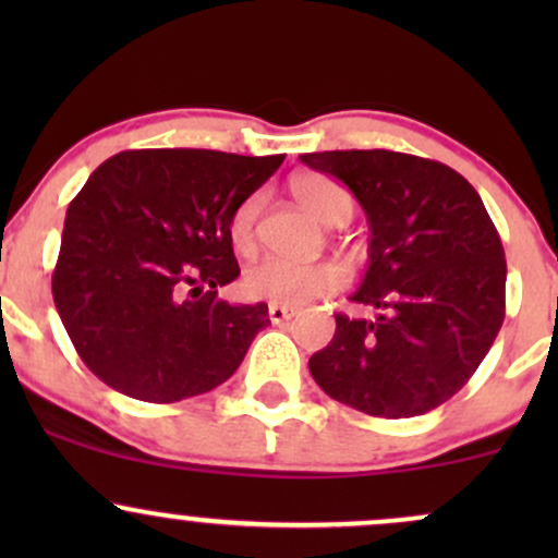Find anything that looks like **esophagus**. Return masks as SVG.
Instances as JSON below:
<instances>
[{
  "label": "esophagus",
  "mask_w": 558,
  "mask_h": 558,
  "mask_svg": "<svg viewBox=\"0 0 558 558\" xmlns=\"http://www.w3.org/2000/svg\"><path fill=\"white\" fill-rule=\"evenodd\" d=\"M267 315H270L275 325H280V323H286V319H291L293 315H296V310H291V306H283V304H270Z\"/></svg>",
  "instance_id": "obj_1"
}]
</instances>
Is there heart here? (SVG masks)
<instances>
[{"label":"heart","mask_w":558,"mask_h":558,"mask_svg":"<svg viewBox=\"0 0 558 558\" xmlns=\"http://www.w3.org/2000/svg\"><path fill=\"white\" fill-rule=\"evenodd\" d=\"M293 194L306 213L328 226H343L354 213L349 191L328 175H299L293 181ZM262 196L254 194L235 207L230 217V243L235 252H252L257 241V217ZM345 283V272L336 262H291L283 257H262L243 272V291L252 299H265L272 304L299 306L317 296H328Z\"/></svg>","instance_id":"heart-1"}]
</instances>
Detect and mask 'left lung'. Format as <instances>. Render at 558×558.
<instances>
[{"mask_svg":"<svg viewBox=\"0 0 558 558\" xmlns=\"http://www.w3.org/2000/svg\"><path fill=\"white\" fill-rule=\"evenodd\" d=\"M301 162L349 185L373 230L351 301L375 317L336 315L312 377L369 417L430 412L466 386L504 325L506 259L483 198L448 165L401 151H315Z\"/></svg>","mask_w":558,"mask_h":558,"instance_id":"left-lung-1","label":"left lung"}]
</instances>
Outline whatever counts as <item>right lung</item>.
Instances as JSON below:
<instances>
[{
	"label": "right lung",
	"mask_w": 558,
	"mask_h": 558,
	"mask_svg": "<svg viewBox=\"0 0 558 558\" xmlns=\"http://www.w3.org/2000/svg\"><path fill=\"white\" fill-rule=\"evenodd\" d=\"M286 155L131 149L70 202L52 296L101 383L149 403L207 393L239 369L267 304H228L239 278L230 217Z\"/></svg>",
	"instance_id": "add662e5"
}]
</instances>
